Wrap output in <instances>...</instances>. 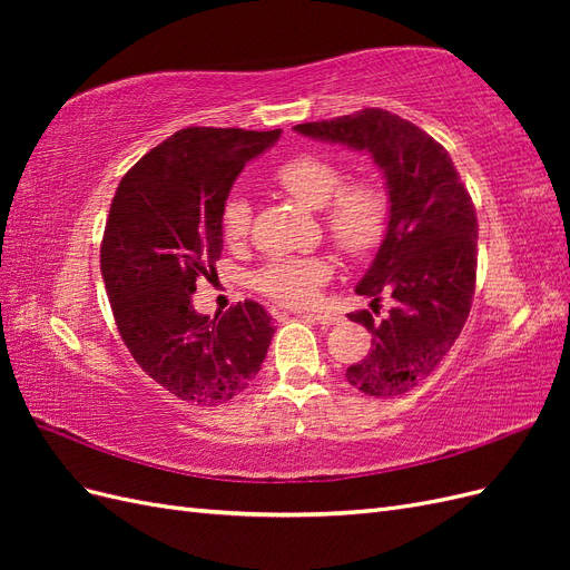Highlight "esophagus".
I'll list each match as a JSON object with an SVG mask.
<instances>
[{
  "label": "esophagus",
  "mask_w": 570,
  "mask_h": 570,
  "mask_svg": "<svg viewBox=\"0 0 570 570\" xmlns=\"http://www.w3.org/2000/svg\"><path fill=\"white\" fill-rule=\"evenodd\" d=\"M312 318H314L316 323H321V325H337V323L342 321L337 314H331V312H314Z\"/></svg>",
  "instance_id": "1"
}]
</instances>
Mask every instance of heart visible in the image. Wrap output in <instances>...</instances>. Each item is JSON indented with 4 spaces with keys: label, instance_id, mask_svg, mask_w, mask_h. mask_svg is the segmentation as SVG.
Masks as SVG:
<instances>
[{
    "label": "heart",
    "instance_id": "obj_1",
    "mask_svg": "<svg viewBox=\"0 0 570 570\" xmlns=\"http://www.w3.org/2000/svg\"><path fill=\"white\" fill-rule=\"evenodd\" d=\"M275 185L306 209H323V226L344 252L361 254L381 243L387 226V199L368 180L344 183V170L316 154H299L283 161L273 174ZM249 199L233 193L220 212V228L228 243H243L249 233ZM333 268L321 256L275 258L256 275L264 295L287 306H308L331 281Z\"/></svg>",
    "mask_w": 570,
    "mask_h": 570
}]
</instances>
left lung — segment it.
Returning a JSON list of instances; mask_svg holds the SVG:
<instances>
[{"label": "left lung", "instance_id": "obj_1", "mask_svg": "<svg viewBox=\"0 0 570 570\" xmlns=\"http://www.w3.org/2000/svg\"><path fill=\"white\" fill-rule=\"evenodd\" d=\"M295 130L321 142L368 151L383 170L387 228L358 295L381 302L390 314L373 323L368 312L350 314L373 333L371 352L344 377L371 396H396L416 387L452 350L469 318L475 266L478 218L454 161L425 130L385 109H364Z\"/></svg>", "mask_w": 570, "mask_h": 570}]
</instances>
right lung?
<instances>
[{"instance_id": "add662e5", "label": "right lung", "mask_w": 570, "mask_h": 570, "mask_svg": "<svg viewBox=\"0 0 570 570\" xmlns=\"http://www.w3.org/2000/svg\"><path fill=\"white\" fill-rule=\"evenodd\" d=\"M281 130L185 128L147 151L111 202L101 278L126 347L140 368L187 404L214 406L245 392L275 327L262 304L226 314L193 306L223 249L220 212L243 168Z\"/></svg>"}]
</instances>
